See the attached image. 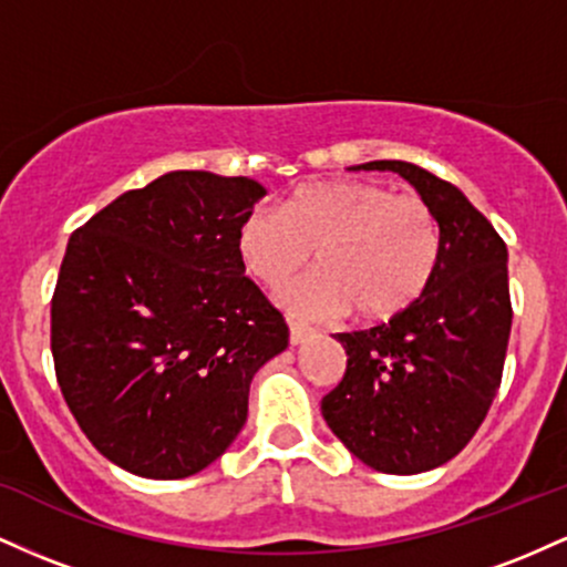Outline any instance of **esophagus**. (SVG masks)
Masks as SVG:
<instances>
[{
	"label": "esophagus",
	"mask_w": 567,
	"mask_h": 567,
	"mask_svg": "<svg viewBox=\"0 0 567 567\" xmlns=\"http://www.w3.org/2000/svg\"><path fill=\"white\" fill-rule=\"evenodd\" d=\"M288 328H290V343H292V347H298V343H303L306 338H309L311 333H315V330H311L309 324L296 322V320H290V322H288Z\"/></svg>",
	"instance_id": "esophagus-1"
}]
</instances>
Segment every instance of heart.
<instances>
[{
  "label": "heart",
  "instance_id": "b5f03b06",
  "mask_svg": "<svg viewBox=\"0 0 567 567\" xmlns=\"http://www.w3.org/2000/svg\"><path fill=\"white\" fill-rule=\"evenodd\" d=\"M440 226L426 202L370 181H320L239 220L237 256L266 288H282L317 250L322 269L279 292L298 317L392 320L424 296L440 264Z\"/></svg>",
  "mask_w": 567,
  "mask_h": 567
}]
</instances>
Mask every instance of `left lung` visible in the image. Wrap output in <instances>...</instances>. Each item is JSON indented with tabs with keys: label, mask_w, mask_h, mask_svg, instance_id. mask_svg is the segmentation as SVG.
I'll return each mask as SVG.
<instances>
[{
	"label": "left lung",
	"mask_w": 567,
	"mask_h": 567,
	"mask_svg": "<svg viewBox=\"0 0 567 567\" xmlns=\"http://www.w3.org/2000/svg\"><path fill=\"white\" fill-rule=\"evenodd\" d=\"M349 171L396 173L440 226L424 296L389 322L336 333L347 373L322 396L343 447L375 472L419 474L464 451L491 410L512 330L509 252L483 213L424 167L379 159Z\"/></svg>",
	"instance_id": "left-lung-1"
}]
</instances>
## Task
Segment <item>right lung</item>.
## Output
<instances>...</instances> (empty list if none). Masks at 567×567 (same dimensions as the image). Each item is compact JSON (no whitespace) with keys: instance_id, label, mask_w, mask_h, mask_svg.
Returning <instances> with one entry per match:
<instances>
[{"instance_id":"1","label":"right lung","mask_w":567,"mask_h":567,"mask_svg":"<svg viewBox=\"0 0 567 567\" xmlns=\"http://www.w3.org/2000/svg\"><path fill=\"white\" fill-rule=\"evenodd\" d=\"M252 178L173 171L71 234L53 296L61 392L97 453L148 480L229 451L252 375L288 349L282 315L245 277Z\"/></svg>"}]
</instances>
